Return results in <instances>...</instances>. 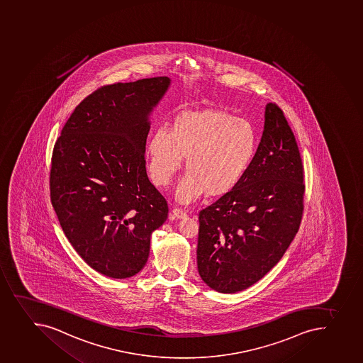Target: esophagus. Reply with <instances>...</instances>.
Wrapping results in <instances>:
<instances>
[{
	"label": "esophagus",
	"instance_id": "1",
	"mask_svg": "<svg viewBox=\"0 0 363 363\" xmlns=\"http://www.w3.org/2000/svg\"><path fill=\"white\" fill-rule=\"evenodd\" d=\"M172 214H173L174 218H186V213L182 209H179V208H175L173 211H172Z\"/></svg>",
	"mask_w": 363,
	"mask_h": 363
}]
</instances>
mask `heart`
Listing matches in <instances>:
<instances>
[{"mask_svg":"<svg viewBox=\"0 0 363 363\" xmlns=\"http://www.w3.org/2000/svg\"><path fill=\"white\" fill-rule=\"evenodd\" d=\"M259 148L255 125L221 108L182 111L168 130L150 135L147 152L152 182L166 186L180 168L186 173L179 183L177 196L188 203L207 194L225 196L241 183Z\"/></svg>","mask_w":363,"mask_h":363,"instance_id":"heart-1","label":"heart"}]
</instances>
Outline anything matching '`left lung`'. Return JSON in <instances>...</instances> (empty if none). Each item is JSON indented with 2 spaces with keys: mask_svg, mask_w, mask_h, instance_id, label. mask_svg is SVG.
Segmentation results:
<instances>
[{
  "mask_svg": "<svg viewBox=\"0 0 363 363\" xmlns=\"http://www.w3.org/2000/svg\"><path fill=\"white\" fill-rule=\"evenodd\" d=\"M304 175L284 111L267 104L250 169L232 193L199 215L197 268L218 293L247 289L280 261L303 215Z\"/></svg>",
  "mask_w": 363,
  "mask_h": 363,
  "instance_id": "obj_1",
  "label": "left lung"
}]
</instances>
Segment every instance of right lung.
Listing matches in <instances>:
<instances>
[{
	"label": "right lung",
	"instance_id": "right-lung-1",
	"mask_svg": "<svg viewBox=\"0 0 363 363\" xmlns=\"http://www.w3.org/2000/svg\"><path fill=\"white\" fill-rule=\"evenodd\" d=\"M167 77L101 86L75 108L56 140L50 200L63 233L84 262L111 279L145 266L150 236L168 204L145 172L148 116Z\"/></svg>",
	"mask_w": 363,
	"mask_h": 363
}]
</instances>
